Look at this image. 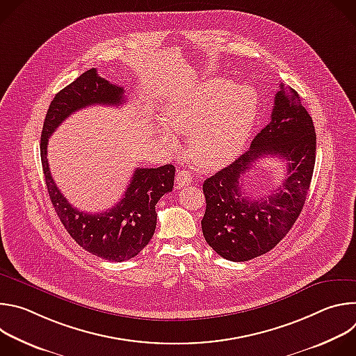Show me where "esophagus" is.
Listing matches in <instances>:
<instances>
[{
  "label": "esophagus",
  "mask_w": 356,
  "mask_h": 356,
  "mask_svg": "<svg viewBox=\"0 0 356 356\" xmlns=\"http://www.w3.org/2000/svg\"><path fill=\"white\" fill-rule=\"evenodd\" d=\"M193 181V177H191V173L187 172V170H179L177 175H176V184L179 187H186L188 184H191Z\"/></svg>",
  "instance_id": "1"
}]
</instances>
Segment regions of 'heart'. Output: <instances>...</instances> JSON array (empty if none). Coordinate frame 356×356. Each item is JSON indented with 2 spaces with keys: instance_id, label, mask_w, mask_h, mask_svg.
<instances>
[{
  "instance_id": "1",
  "label": "heart",
  "mask_w": 356,
  "mask_h": 356,
  "mask_svg": "<svg viewBox=\"0 0 356 356\" xmlns=\"http://www.w3.org/2000/svg\"><path fill=\"white\" fill-rule=\"evenodd\" d=\"M258 115L257 94L225 79H209L176 97L165 110L168 126L161 136L175 146L173 134L188 135L191 158L204 169H217L246 145Z\"/></svg>"
}]
</instances>
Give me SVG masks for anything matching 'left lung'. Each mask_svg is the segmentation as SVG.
I'll use <instances>...</instances> for the list:
<instances>
[{"label": "left lung", "mask_w": 356, "mask_h": 356, "mask_svg": "<svg viewBox=\"0 0 356 356\" xmlns=\"http://www.w3.org/2000/svg\"><path fill=\"white\" fill-rule=\"evenodd\" d=\"M270 122L236 161L202 184V235L224 259L246 262L273 249L298 218L316 163V129L296 90L280 83ZM286 161V179L264 199L245 197L241 176L261 157Z\"/></svg>", "instance_id": "8db88e82"}]
</instances>
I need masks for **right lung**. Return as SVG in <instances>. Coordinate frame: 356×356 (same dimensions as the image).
Returning <instances> with one entry per match:
<instances>
[{
	"label": "right lung",
	"instance_id": "obj_1",
	"mask_svg": "<svg viewBox=\"0 0 356 356\" xmlns=\"http://www.w3.org/2000/svg\"><path fill=\"white\" fill-rule=\"evenodd\" d=\"M124 87L111 84L90 69L60 90L49 106L40 135V161L50 201L70 236L92 255L106 261H128L149 243L156 228L155 206L161 197L173 190L175 166L158 169L138 168L117 204L98 214L74 209L58 188L47 163V140L73 113L88 106H120Z\"/></svg>",
	"mask_w": 356,
	"mask_h": 356
}]
</instances>
